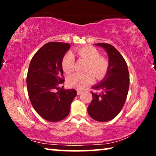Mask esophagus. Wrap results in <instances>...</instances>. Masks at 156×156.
<instances>
[{"mask_svg": "<svg viewBox=\"0 0 156 156\" xmlns=\"http://www.w3.org/2000/svg\"><path fill=\"white\" fill-rule=\"evenodd\" d=\"M82 93V91H81V90H77V94L78 95H80Z\"/></svg>", "mask_w": 156, "mask_h": 156, "instance_id": "obj_1", "label": "esophagus"}]
</instances>
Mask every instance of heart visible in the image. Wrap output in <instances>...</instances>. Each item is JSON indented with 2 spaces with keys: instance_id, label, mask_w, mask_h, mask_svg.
Instances as JSON below:
<instances>
[{
  "instance_id": "heart-1",
  "label": "heart",
  "mask_w": 156,
  "mask_h": 156,
  "mask_svg": "<svg viewBox=\"0 0 156 156\" xmlns=\"http://www.w3.org/2000/svg\"><path fill=\"white\" fill-rule=\"evenodd\" d=\"M79 57L87 62L86 71L84 74L74 73L67 79V85L82 89L91 84L95 77L100 80L105 76L108 69V61L105 57H101L99 51L97 48L91 46H85L76 49L74 50ZM74 57L72 52H67L64 55L62 60V67L66 73H69L73 69Z\"/></svg>"
}]
</instances>
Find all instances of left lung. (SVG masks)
<instances>
[{
	"mask_svg": "<svg viewBox=\"0 0 156 156\" xmlns=\"http://www.w3.org/2000/svg\"><path fill=\"white\" fill-rule=\"evenodd\" d=\"M105 50L108 57V69L106 76L92 88L101 92H91L92 101L87 108L91 118L100 122L114 119L124 105L129 88L127 64L118 50L107 43H97Z\"/></svg>",
	"mask_w": 156,
	"mask_h": 156,
	"instance_id": "1",
	"label": "left lung"
}]
</instances>
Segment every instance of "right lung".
<instances>
[{"mask_svg":"<svg viewBox=\"0 0 156 156\" xmlns=\"http://www.w3.org/2000/svg\"><path fill=\"white\" fill-rule=\"evenodd\" d=\"M69 48L68 43L48 42L35 53L27 71V92L32 105L40 116L51 122L68 116L77 94L75 89L59 90L58 87L65 82L62 60Z\"/></svg>","mask_w":156,"mask_h":156,"instance_id":"obj_1","label":"right lung"}]
</instances>
